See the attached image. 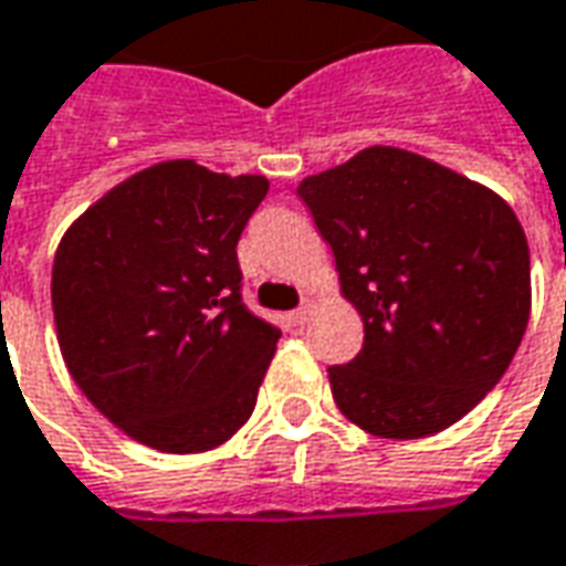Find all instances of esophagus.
Wrapping results in <instances>:
<instances>
[{"label": "esophagus", "instance_id": "esophagus-1", "mask_svg": "<svg viewBox=\"0 0 566 566\" xmlns=\"http://www.w3.org/2000/svg\"><path fill=\"white\" fill-rule=\"evenodd\" d=\"M312 312H315V296H306V300H303V306H300V310L291 312V322H294L296 327H300V324L310 322Z\"/></svg>", "mask_w": 566, "mask_h": 566}]
</instances>
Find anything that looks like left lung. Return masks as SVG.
<instances>
[{"label":"left lung","instance_id":"obj_1","mask_svg":"<svg viewBox=\"0 0 566 566\" xmlns=\"http://www.w3.org/2000/svg\"><path fill=\"white\" fill-rule=\"evenodd\" d=\"M339 294L365 322L327 367L343 417L377 438H426L500 382L531 318V248L493 189L398 146H367L306 177Z\"/></svg>","mask_w":566,"mask_h":566}]
</instances>
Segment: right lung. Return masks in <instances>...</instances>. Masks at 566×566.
<instances>
[{
  "label": "right lung",
  "mask_w": 566,
  "mask_h": 566,
  "mask_svg": "<svg viewBox=\"0 0 566 566\" xmlns=\"http://www.w3.org/2000/svg\"><path fill=\"white\" fill-rule=\"evenodd\" d=\"M266 192L263 174L168 159L63 232L51 266L63 365L146 448L205 453L254 413L282 331L242 303L235 244Z\"/></svg>",
  "instance_id": "add662e5"
}]
</instances>
